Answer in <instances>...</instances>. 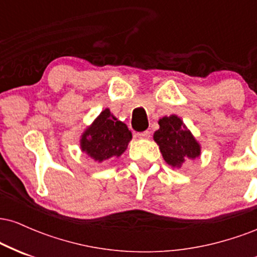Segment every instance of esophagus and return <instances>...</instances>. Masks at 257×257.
<instances>
[{
    "label": "esophagus",
    "instance_id": "34e87169",
    "mask_svg": "<svg viewBox=\"0 0 257 257\" xmlns=\"http://www.w3.org/2000/svg\"><path fill=\"white\" fill-rule=\"evenodd\" d=\"M137 137L139 139H150V137H151V132L149 131H145V132H141V133H138Z\"/></svg>",
    "mask_w": 257,
    "mask_h": 257
}]
</instances>
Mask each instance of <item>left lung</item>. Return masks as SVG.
<instances>
[{
  "label": "left lung",
  "instance_id": "obj_1",
  "mask_svg": "<svg viewBox=\"0 0 257 257\" xmlns=\"http://www.w3.org/2000/svg\"><path fill=\"white\" fill-rule=\"evenodd\" d=\"M158 124L159 129L155 132L153 139L169 166L180 168L185 159L199 157V144L178 116L163 117Z\"/></svg>",
  "mask_w": 257,
  "mask_h": 257
}]
</instances>
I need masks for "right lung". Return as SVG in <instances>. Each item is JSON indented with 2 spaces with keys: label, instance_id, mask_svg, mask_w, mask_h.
Listing matches in <instances>:
<instances>
[{
  "label": "right lung",
  "instance_id": "add662e5",
  "mask_svg": "<svg viewBox=\"0 0 257 257\" xmlns=\"http://www.w3.org/2000/svg\"><path fill=\"white\" fill-rule=\"evenodd\" d=\"M132 140V133L106 108L99 114L81 139L82 151L94 161L102 162L111 157H119Z\"/></svg>",
  "mask_w": 257,
  "mask_h": 257
}]
</instances>
